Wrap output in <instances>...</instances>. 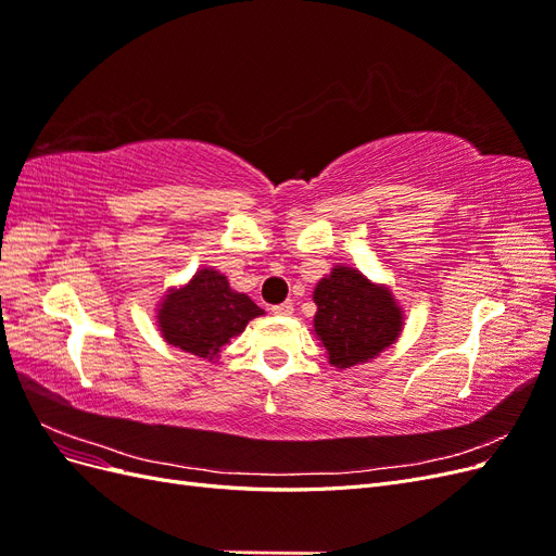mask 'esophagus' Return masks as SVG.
I'll use <instances>...</instances> for the list:
<instances>
[{"instance_id":"obj_1","label":"esophagus","mask_w":556,"mask_h":556,"mask_svg":"<svg viewBox=\"0 0 556 556\" xmlns=\"http://www.w3.org/2000/svg\"><path fill=\"white\" fill-rule=\"evenodd\" d=\"M271 313H274V315H280V317H288V315L294 313V304H292V301H282V304H278V306L271 308Z\"/></svg>"}]
</instances>
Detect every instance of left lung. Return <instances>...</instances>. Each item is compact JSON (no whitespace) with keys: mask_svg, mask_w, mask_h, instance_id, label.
Returning a JSON list of instances; mask_svg holds the SVG:
<instances>
[{"mask_svg":"<svg viewBox=\"0 0 556 556\" xmlns=\"http://www.w3.org/2000/svg\"><path fill=\"white\" fill-rule=\"evenodd\" d=\"M313 301L317 304L315 336L336 368L376 359L396 343L403 329V311L390 288L371 282L352 266H333L315 285Z\"/></svg>","mask_w":556,"mask_h":556,"instance_id":"left-lung-1","label":"left lung"}]
</instances>
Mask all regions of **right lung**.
<instances>
[{
    "instance_id": "right-lung-1",
    "label": "right lung",
    "mask_w": 556,
    "mask_h": 556,
    "mask_svg": "<svg viewBox=\"0 0 556 556\" xmlns=\"http://www.w3.org/2000/svg\"><path fill=\"white\" fill-rule=\"evenodd\" d=\"M262 313L248 294L233 292L220 271L206 266L188 285L164 294L157 327L169 345L201 359H217L233 336Z\"/></svg>"
}]
</instances>
